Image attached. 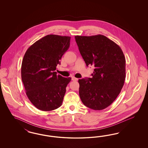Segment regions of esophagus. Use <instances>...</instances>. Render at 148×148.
<instances>
[{"label":"esophagus","instance_id":"obj_1","mask_svg":"<svg viewBox=\"0 0 148 148\" xmlns=\"http://www.w3.org/2000/svg\"><path fill=\"white\" fill-rule=\"evenodd\" d=\"M72 80L73 81H77L78 80V79H77V78H76V77H72Z\"/></svg>","mask_w":148,"mask_h":148}]
</instances>
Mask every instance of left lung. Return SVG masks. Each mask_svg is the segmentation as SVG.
<instances>
[{
	"instance_id": "1",
	"label": "left lung",
	"mask_w": 148,
	"mask_h": 148,
	"mask_svg": "<svg viewBox=\"0 0 148 148\" xmlns=\"http://www.w3.org/2000/svg\"><path fill=\"white\" fill-rule=\"evenodd\" d=\"M86 66L94 67L91 78L79 79L83 103L94 110L108 108L116 100L125 79V58L118 45L102 35L75 36Z\"/></svg>"
}]
</instances>
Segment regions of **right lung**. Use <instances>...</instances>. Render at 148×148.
Segmentation results:
<instances>
[{
    "label": "right lung",
    "mask_w": 148,
    "mask_h": 148,
    "mask_svg": "<svg viewBox=\"0 0 148 148\" xmlns=\"http://www.w3.org/2000/svg\"><path fill=\"white\" fill-rule=\"evenodd\" d=\"M71 37L48 35L37 40L27 50L21 77L27 98L37 108L49 111L60 108L71 77L55 72L68 49Z\"/></svg>",
    "instance_id": "1"
}]
</instances>
